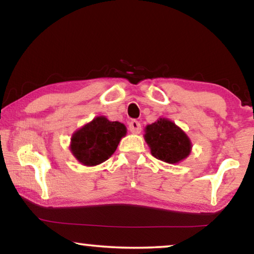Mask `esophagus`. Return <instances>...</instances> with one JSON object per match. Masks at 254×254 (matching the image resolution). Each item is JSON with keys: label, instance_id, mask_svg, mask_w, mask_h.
I'll use <instances>...</instances> for the list:
<instances>
[{"label": "esophagus", "instance_id": "34e87169", "mask_svg": "<svg viewBox=\"0 0 254 254\" xmlns=\"http://www.w3.org/2000/svg\"><path fill=\"white\" fill-rule=\"evenodd\" d=\"M128 127H129V130L131 131V133H134V134H137L141 131V124H140V121H137V120H131L129 123V126Z\"/></svg>", "mask_w": 254, "mask_h": 254}]
</instances>
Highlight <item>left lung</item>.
Here are the masks:
<instances>
[{"label": "left lung", "mask_w": 254, "mask_h": 254, "mask_svg": "<svg viewBox=\"0 0 254 254\" xmlns=\"http://www.w3.org/2000/svg\"><path fill=\"white\" fill-rule=\"evenodd\" d=\"M144 138L152 156L171 164L186 158L192 148L187 135L168 119H159L147 126Z\"/></svg>", "instance_id": "1"}]
</instances>
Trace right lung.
I'll return each mask as SVG.
<instances>
[{
    "label": "right lung",
    "instance_id": "1",
    "mask_svg": "<svg viewBox=\"0 0 254 254\" xmlns=\"http://www.w3.org/2000/svg\"><path fill=\"white\" fill-rule=\"evenodd\" d=\"M126 131L125 125L97 117L72 135L70 150L82 164H100L113 155Z\"/></svg>",
    "mask_w": 254,
    "mask_h": 254
}]
</instances>
